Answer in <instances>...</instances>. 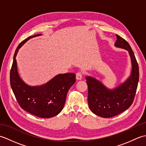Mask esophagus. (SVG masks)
<instances>
[{"label":"esophagus","mask_w":146,"mask_h":146,"mask_svg":"<svg viewBox=\"0 0 146 146\" xmlns=\"http://www.w3.org/2000/svg\"><path fill=\"white\" fill-rule=\"evenodd\" d=\"M83 76V74L82 72H78L76 74V78L78 80H82Z\"/></svg>","instance_id":"esophagus-1"}]
</instances>
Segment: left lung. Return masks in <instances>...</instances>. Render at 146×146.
<instances>
[{
    "instance_id": "8db88e82",
    "label": "left lung",
    "mask_w": 146,
    "mask_h": 146,
    "mask_svg": "<svg viewBox=\"0 0 146 146\" xmlns=\"http://www.w3.org/2000/svg\"><path fill=\"white\" fill-rule=\"evenodd\" d=\"M116 36L115 46L125 49L131 58L132 70L129 78L115 88L110 89L94 77L86 76L90 109L97 115L104 118L115 116L130 107L134 101L139 82V66L132 48L122 37L117 35Z\"/></svg>"
}]
</instances>
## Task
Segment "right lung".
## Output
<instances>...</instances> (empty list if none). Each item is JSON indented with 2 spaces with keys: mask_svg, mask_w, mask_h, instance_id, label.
I'll list each match as a JSON object with an SVG mask.
<instances>
[{
  "mask_svg": "<svg viewBox=\"0 0 146 146\" xmlns=\"http://www.w3.org/2000/svg\"><path fill=\"white\" fill-rule=\"evenodd\" d=\"M29 36L17 46L10 73L11 86L21 107L27 112L41 118L57 115L63 110L67 93L76 82L75 74H58L49 82L39 86H30L21 79L17 71L16 56L22 46L29 39L41 36Z\"/></svg>",
  "mask_w": 146,
  "mask_h": 146,
  "instance_id": "1",
  "label": "right lung"
}]
</instances>
